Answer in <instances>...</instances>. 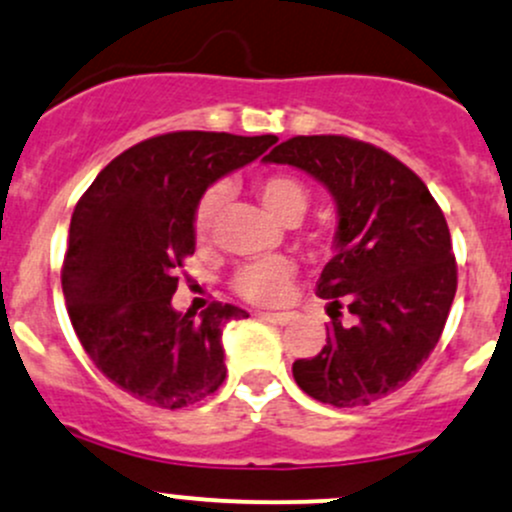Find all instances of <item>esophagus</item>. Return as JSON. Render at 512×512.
Returning a JSON list of instances; mask_svg holds the SVG:
<instances>
[{
    "instance_id": "esophagus-1",
    "label": "esophagus",
    "mask_w": 512,
    "mask_h": 512,
    "mask_svg": "<svg viewBox=\"0 0 512 512\" xmlns=\"http://www.w3.org/2000/svg\"><path fill=\"white\" fill-rule=\"evenodd\" d=\"M262 319L265 321H272V324H279V326H287L289 321L294 319L292 314H287V311H282V314H272V311H262Z\"/></svg>"
}]
</instances>
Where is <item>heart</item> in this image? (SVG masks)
Returning <instances> with one entry per match:
<instances>
[{"label":"heart","instance_id":"b5f03b06","mask_svg":"<svg viewBox=\"0 0 512 512\" xmlns=\"http://www.w3.org/2000/svg\"><path fill=\"white\" fill-rule=\"evenodd\" d=\"M255 191L260 201L265 203L267 211L282 220H299L309 208V188L292 174H279L277 171V174L260 176L255 181ZM225 198H228V188L223 184L208 186L201 193L196 211H193V230H196L198 238H208L215 220L223 211ZM292 277L294 262L289 257L274 255L242 265L233 274L230 284L242 299L252 301V304L272 306L282 304L287 299L289 289H292Z\"/></svg>","mask_w":512,"mask_h":512}]
</instances>
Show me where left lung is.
<instances>
[{"instance_id":"obj_1","label":"left lung","mask_w":512,"mask_h":512,"mask_svg":"<svg viewBox=\"0 0 512 512\" xmlns=\"http://www.w3.org/2000/svg\"><path fill=\"white\" fill-rule=\"evenodd\" d=\"M265 161L311 174L338 208L336 255L316 284L331 316L326 346L294 360V380L324 405H370L405 385L444 331L456 294L444 213L400 159L343 134L292 137Z\"/></svg>"}]
</instances>
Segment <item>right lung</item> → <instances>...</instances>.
<instances>
[{
	"label": "right lung",
	"mask_w": 512,
	"mask_h": 512,
	"mask_svg": "<svg viewBox=\"0 0 512 512\" xmlns=\"http://www.w3.org/2000/svg\"><path fill=\"white\" fill-rule=\"evenodd\" d=\"M274 142V134H159L112 159L80 196L61 270L68 316L95 368L137 400L181 410L223 385L220 336L247 311L213 301L196 319L174 311L171 297L196 250L201 193Z\"/></svg>",
	"instance_id": "right-lung-1"
}]
</instances>
